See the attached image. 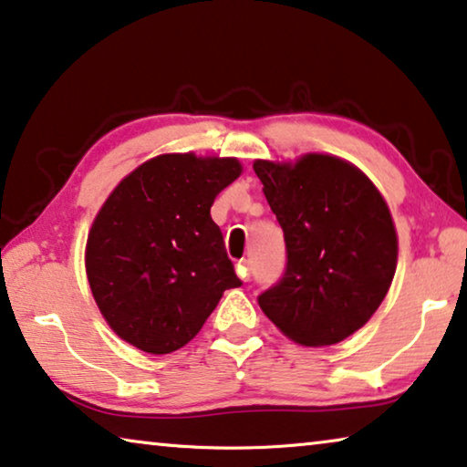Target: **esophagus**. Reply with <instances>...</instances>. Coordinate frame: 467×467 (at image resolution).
I'll return each mask as SVG.
<instances>
[{
	"label": "esophagus",
	"mask_w": 467,
	"mask_h": 467,
	"mask_svg": "<svg viewBox=\"0 0 467 467\" xmlns=\"http://www.w3.org/2000/svg\"><path fill=\"white\" fill-rule=\"evenodd\" d=\"M236 274H239L241 280H249V262L247 260H241L239 264H236Z\"/></svg>",
	"instance_id": "1"
}]
</instances>
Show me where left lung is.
<instances>
[{
	"label": "left lung",
	"mask_w": 467,
	"mask_h": 467,
	"mask_svg": "<svg viewBox=\"0 0 467 467\" xmlns=\"http://www.w3.org/2000/svg\"><path fill=\"white\" fill-rule=\"evenodd\" d=\"M285 233L286 265L260 293L262 312L306 347L335 345L372 317L397 268V233L364 172L309 153L295 164H254Z\"/></svg>",
	"instance_id": "8db88e82"
}]
</instances>
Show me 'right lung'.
Masks as SVG:
<instances>
[{
  "instance_id": "1",
  "label": "right lung",
  "mask_w": 467,
  "mask_h": 467,
  "mask_svg": "<svg viewBox=\"0 0 467 467\" xmlns=\"http://www.w3.org/2000/svg\"><path fill=\"white\" fill-rule=\"evenodd\" d=\"M241 174L233 158L166 153L124 179L87 239V276L118 337L153 355L193 338L241 286L210 207Z\"/></svg>"
}]
</instances>
